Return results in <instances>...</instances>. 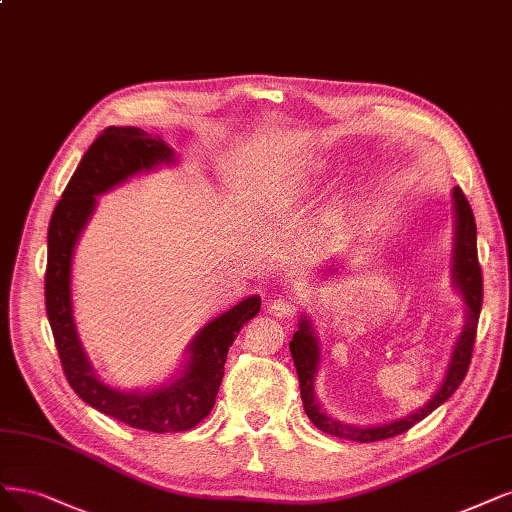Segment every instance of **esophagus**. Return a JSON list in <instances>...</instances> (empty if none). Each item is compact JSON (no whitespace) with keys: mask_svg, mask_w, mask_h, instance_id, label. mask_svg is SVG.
Here are the masks:
<instances>
[{"mask_svg":"<svg viewBox=\"0 0 512 512\" xmlns=\"http://www.w3.org/2000/svg\"><path fill=\"white\" fill-rule=\"evenodd\" d=\"M267 309H269L273 315H277V317H292V315L296 313V305H294L292 298H288V296L275 298V301H271V303L267 305Z\"/></svg>","mask_w":512,"mask_h":512,"instance_id":"esophagus-1","label":"esophagus"}]
</instances>
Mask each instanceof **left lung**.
Returning <instances> with one entry per match:
<instances>
[{
    "label": "left lung",
    "mask_w": 512,
    "mask_h": 512,
    "mask_svg": "<svg viewBox=\"0 0 512 512\" xmlns=\"http://www.w3.org/2000/svg\"><path fill=\"white\" fill-rule=\"evenodd\" d=\"M453 199H455V216H457L453 277H455L457 290L462 292L464 301L468 305V322H466V328L462 332L460 341H457V345H455L443 387H440L436 396L426 404L424 409H419L404 419L392 421V424H383V426H375V428H356V426L341 424V421H337V419H330L328 415H324L320 411V407H317V402L313 398V377L317 373L320 349H317V341L313 337L309 322L303 320L290 341V354H292L294 368L298 375V385H301V398H303L305 413L315 428H320L322 432H326L330 436L354 440V443H375V440L392 438V436H398L402 432L411 430L415 424H419L421 419L428 417L434 409L440 407V404L449 400L451 394L464 381L468 368H470V362H472L474 341H477L479 315H481V307H483V271H481V262H479V254H477V222H474L472 207L460 188L453 190Z\"/></svg>",
    "instance_id": "left-lung-1"
}]
</instances>
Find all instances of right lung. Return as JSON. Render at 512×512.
I'll return each instance as SVG.
<instances>
[{"label": "right lung", "mask_w": 512, "mask_h": 512, "mask_svg": "<svg viewBox=\"0 0 512 512\" xmlns=\"http://www.w3.org/2000/svg\"><path fill=\"white\" fill-rule=\"evenodd\" d=\"M171 148L137 127H108L86 150L48 226V260L44 275L46 313L61 358L63 373L74 392L122 424L148 432H184L199 426L214 409L228 347L241 326L260 311V298L250 296L209 322L190 345V360L180 381L146 394H120L103 385L80 347L74 317L69 271L74 245L95 209V197L129 175L171 161Z\"/></svg>", "instance_id": "right-lung-1"}]
</instances>
